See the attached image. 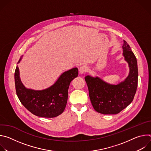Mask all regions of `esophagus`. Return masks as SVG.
Instances as JSON below:
<instances>
[{"mask_svg": "<svg viewBox=\"0 0 151 151\" xmlns=\"http://www.w3.org/2000/svg\"><path fill=\"white\" fill-rule=\"evenodd\" d=\"M87 69H88V68H87V66H85V65H83V66H81V67L79 68V73H80L81 74H83V73H85L86 72H87Z\"/></svg>", "mask_w": 151, "mask_h": 151, "instance_id": "1", "label": "esophagus"}]
</instances>
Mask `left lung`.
<instances>
[{"label": "left lung", "mask_w": 151, "mask_h": 151, "mask_svg": "<svg viewBox=\"0 0 151 151\" xmlns=\"http://www.w3.org/2000/svg\"><path fill=\"white\" fill-rule=\"evenodd\" d=\"M125 60L128 63L130 72L124 81L117 85L107 83L96 76H86L89 96L96 111L107 114H117L133 100L138 82V68L136 58L125 40L122 45Z\"/></svg>", "instance_id": "obj_1"}]
</instances>
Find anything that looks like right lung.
Listing matches in <instances>:
<instances>
[{"mask_svg": "<svg viewBox=\"0 0 151 151\" xmlns=\"http://www.w3.org/2000/svg\"><path fill=\"white\" fill-rule=\"evenodd\" d=\"M78 75V68H73L63 73L50 87L43 90H34L26 88L21 82L17 66L14 75L16 93L21 103L32 114L40 117L54 118L64 111L70 83Z\"/></svg>", "mask_w": 151, "mask_h": 151, "instance_id": "right-lung-1", "label": "right lung"}]
</instances>
